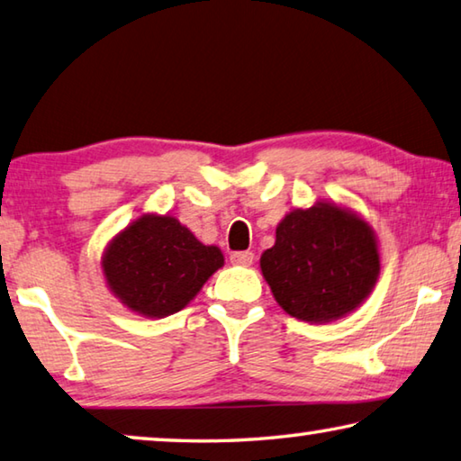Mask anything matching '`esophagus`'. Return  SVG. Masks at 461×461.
<instances>
[{"label": "esophagus", "mask_w": 461, "mask_h": 461, "mask_svg": "<svg viewBox=\"0 0 461 461\" xmlns=\"http://www.w3.org/2000/svg\"><path fill=\"white\" fill-rule=\"evenodd\" d=\"M231 264L236 266H252L254 264V254L252 252H233L230 256Z\"/></svg>", "instance_id": "34e87169"}]
</instances>
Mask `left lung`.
Listing matches in <instances>:
<instances>
[{"instance_id":"1","label":"left lung","mask_w":461,"mask_h":461,"mask_svg":"<svg viewBox=\"0 0 461 461\" xmlns=\"http://www.w3.org/2000/svg\"><path fill=\"white\" fill-rule=\"evenodd\" d=\"M259 267L284 312L324 324L369 298L381 274L379 244L353 209L316 202L284 215Z\"/></svg>"}]
</instances>
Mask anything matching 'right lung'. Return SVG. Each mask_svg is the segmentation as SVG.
Here are the masks:
<instances>
[{"mask_svg": "<svg viewBox=\"0 0 461 461\" xmlns=\"http://www.w3.org/2000/svg\"><path fill=\"white\" fill-rule=\"evenodd\" d=\"M100 264L108 290L129 311L165 318L197 296L223 266V254L173 215L143 213L108 241Z\"/></svg>", "mask_w": 461, "mask_h": 461, "instance_id": "1", "label": "right lung"}]
</instances>
